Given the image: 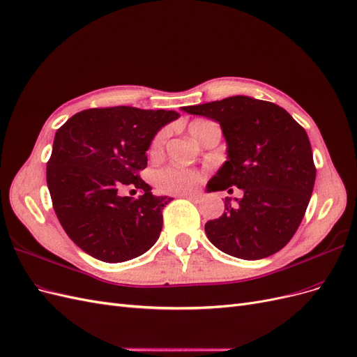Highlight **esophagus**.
Instances as JSON below:
<instances>
[{"label":"esophagus","instance_id":"34e87169","mask_svg":"<svg viewBox=\"0 0 357 357\" xmlns=\"http://www.w3.org/2000/svg\"><path fill=\"white\" fill-rule=\"evenodd\" d=\"M180 198H186V199H189V201H192V202H199V199H201V197L198 195V193H181V195H178Z\"/></svg>","mask_w":357,"mask_h":357}]
</instances>
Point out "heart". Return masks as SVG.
<instances>
[{
    "instance_id": "obj_1",
    "label": "heart",
    "mask_w": 357,
    "mask_h": 357,
    "mask_svg": "<svg viewBox=\"0 0 357 357\" xmlns=\"http://www.w3.org/2000/svg\"><path fill=\"white\" fill-rule=\"evenodd\" d=\"M208 121H202V119H198V121H193L189 126V131L192 137H197L198 128L207 123ZM167 138V131H160L152 142V153L159 152L164 146V142ZM201 180V174L195 169L185 168V167H178V165H169L162 168L155 172V183L159 188V190L165 192V193H186L190 192L197 188V185Z\"/></svg>"
}]
</instances>
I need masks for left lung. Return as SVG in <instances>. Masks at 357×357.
Masks as SVG:
<instances>
[{
  "instance_id": "obj_1",
  "label": "left lung",
  "mask_w": 357,
  "mask_h": 357,
  "mask_svg": "<svg viewBox=\"0 0 357 357\" xmlns=\"http://www.w3.org/2000/svg\"><path fill=\"white\" fill-rule=\"evenodd\" d=\"M183 112L219 122L228 160L207 190L243 189L225 198V213L205 223L211 244L226 255L256 261L277 253L304 219L316 167L305 129L284 109L250 96L183 107Z\"/></svg>"
}]
</instances>
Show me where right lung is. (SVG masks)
<instances>
[{"instance_id":"add662e5","label":"right lung","mask_w":357,"mask_h":357,"mask_svg":"<svg viewBox=\"0 0 357 357\" xmlns=\"http://www.w3.org/2000/svg\"><path fill=\"white\" fill-rule=\"evenodd\" d=\"M180 114L135 107L83 110L55 134L47 188L63 231L83 252L117 264L142 256L158 241L169 197L152 195L139 177L146 152L162 126ZM142 188L137 200L121 195Z\"/></svg>"}]
</instances>
